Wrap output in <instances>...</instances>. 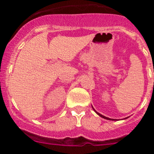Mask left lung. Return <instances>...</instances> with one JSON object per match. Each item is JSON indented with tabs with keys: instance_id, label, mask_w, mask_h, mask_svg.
<instances>
[{
	"instance_id": "8db88e82",
	"label": "left lung",
	"mask_w": 154,
	"mask_h": 154,
	"mask_svg": "<svg viewBox=\"0 0 154 154\" xmlns=\"http://www.w3.org/2000/svg\"><path fill=\"white\" fill-rule=\"evenodd\" d=\"M92 109H93V110L94 111H95V112H96V114H98V115L99 116H101L102 118H103V119H108V120H115V119H110V118H108V117H106V116H104L103 115H102V114H100V113H99V112H96V110H95V109L93 108V107H92ZM128 117H126V118H125V119H127Z\"/></svg>"
}]
</instances>
